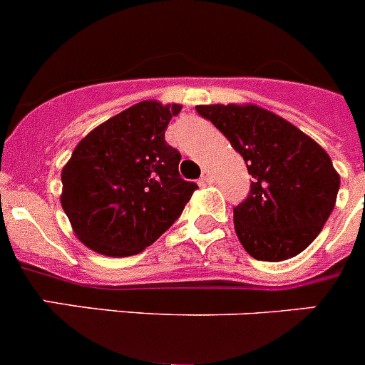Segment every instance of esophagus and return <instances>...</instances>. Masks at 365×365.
Listing matches in <instances>:
<instances>
[{"label":"esophagus","mask_w":365,"mask_h":365,"mask_svg":"<svg viewBox=\"0 0 365 365\" xmlns=\"http://www.w3.org/2000/svg\"><path fill=\"white\" fill-rule=\"evenodd\" d=\"M202 182L203 183H210V182H212V175H210V173L207 171V169H203V173H202Z\"/></svg>","instance_id":"obj_1"}]
</instances>
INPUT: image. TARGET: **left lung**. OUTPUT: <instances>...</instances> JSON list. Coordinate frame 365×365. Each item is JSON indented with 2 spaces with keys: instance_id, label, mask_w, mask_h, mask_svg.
Segmentation results:
<instances>
[{
  "instance_id": "1",
  "label": "left lung",
  "mask_w": 365,
  "mask_h": 365,
  "mask_svg": "<svg viewBox=\"0 0 365 365\" xmlns=\"http://www.w3.org/2000/svg\"><path fill=\"white\" fill-rule=\"evenodd\" d=\"M243 156L254 182L234 207V229L259 261L290 259L309 247L336 202L340 176L313 138L254 104L196 106Z\"/></svg>"
}]
</instances>
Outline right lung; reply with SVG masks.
Wrapping results in <instances>:
<instances>
[{"instance_id":"add662e5","label":"right lung","mask_w":365,"mask_h":365,"mask_svg":"<svg viewBox=\"0 0 365 365\" xmlns=\"http://www.w3.org/2000/svg\"><path fill=\"white\" fill-rule=\"evenodd\" d=\"M180 104L144 101L88 133L63 167L61 205L75 236L110 257L144 250L185 209L198 185L178 173L165 142Z\"/></svg>"}]
</instances>
